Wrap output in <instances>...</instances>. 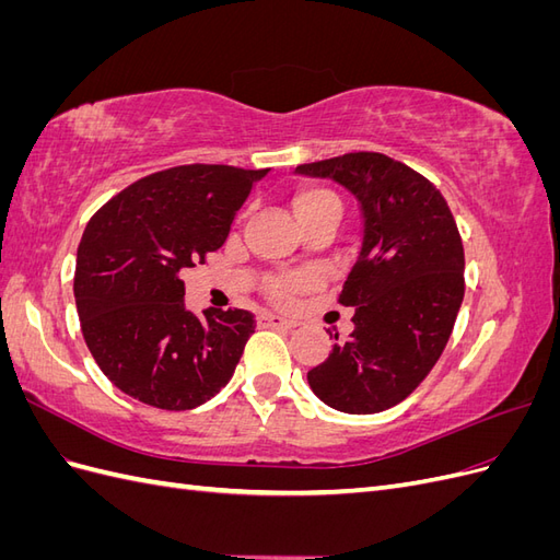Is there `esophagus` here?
Here are the masks:
<instances>
[{"label":"esophagus","mask_w":560,"mask_h":560,"mask_svg":"<svg viewBox=\"0 0 560 560\" xmlns=\"http://www.w3.org/2000/svg\"><path fill=\"white\" fill-rule=\"evenodd\" d=\"M259 325H261V327H270V329H292V327L296 325V322L284 319V317L276 315V313H264V315L259 317Z\"/></svg>","instance_id":"esophagus-1"}]
</instances>
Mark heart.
Here are the masks:
<instances>
[{
    "label": "heart",
    "instance_id": "1",
    "mask_svg": "<svg viewBox=\"0 0 560 560\" xmlns=\"http://www.w3.org/2000/svg\"><path fill=\"white\" fill-rule=\"evenodd\" d=\"M292 210L299 219L301 226H306L311 222H315V219H322V217H338V212H341V200H338V196L327 189V186L322 184H301L296 186V191L292 194ZM308 287V280L301 278V276H290V278H278L270 282L268 292L270 296H273L276 301L280 303H290L294 299V294L303 292Z\"/></svg>",
    "mask_w": 560,
    "mask_h": 560
}]
</instances>
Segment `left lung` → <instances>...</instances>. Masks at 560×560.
Instances as JSON below:
<instances>
[{
  "label": "left lung",
  "mask_w": 560,
  "mask_h": 560,
  "mask_svg": "<svg viewBox=\"0 0 560 560\" xmlns=\"http://www.w3.org/2000/svg\"><path fill=\"white\" fill-rule=\"evenodd\" d=\"M296 173L329 177L362 208V245L341 306L348 341L308 371L313 393L343 413H378L409 397L444 352L465 294V252L436 186L378 151H354Z\"/></svg>",
  "instance_id": "8db88e82"
}]
</instances>
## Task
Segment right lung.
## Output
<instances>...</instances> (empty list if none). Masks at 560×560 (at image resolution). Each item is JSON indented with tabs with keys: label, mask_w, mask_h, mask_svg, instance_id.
<instances>
[{
	"label": "right lung",
	"mask_w": 560,
	"mask_h": 560,
	"mask_svg": "<svg viewBox=\"0 0 560 560\" xmlns=\"http://www.w3.org/2000/svg\"><path fill=\"white\" fill-rule=\"evenodd\" d=\"M266 173L175 165L132 182L91 217L77 252L74 299L83 341L121 393L189 411L231 381L257 319L243 308L194 315L179 276L226 243Z\"/></svg>",
	"instance_id": "obj_1"
}]
</instances>
